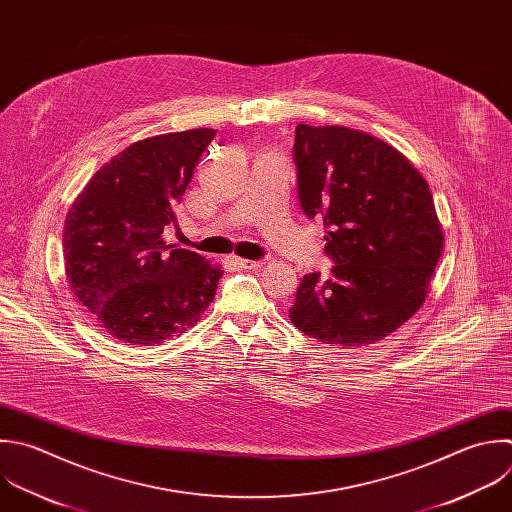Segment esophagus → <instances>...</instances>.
Returning a JSON list of instances; mask_svg holds the SVG:
<instances>
[{
    "label": "esophagus",
    "mask_w": 512,
    "mask_h": 512,
    "mask_svg": "<svg viewBox=\"0 0 512 512\" xmlns=\"http://www.w3.org/2000/svg\"><path fill=\"white\" fill-rule=\"evenodd\" d=\"M232 262L238 266V268H244V270H258L262 268V260H244V258H232Z\"/></svg>",
    "instance_id": "esophagus-1"
}]
</instances>
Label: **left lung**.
I'll return each instance as SVG.
<instances>
[{"instance_id":"8db88e82","label":"left lung","mask_w":512,"mask_h":512,"mask_svg":"<svg viewBox=\"0 0 512 512\" xmlns=\"http://www.w3.org/2000/svg\"><path fill=\"white\" fill-rule=\"evenodd\" d=\"M298 200L322 218L332 274H306L290 320L330 346H366L424 302L442 228L422 174L390 144L344 126H296Z\"/></svg>"}]
</instances>
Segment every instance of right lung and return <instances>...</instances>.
Segmentation results:
<instances>
[{
	"instance_id": "1",
	"label": "right lung",
	"mask_w": 512,
	"mask_h": 512,
	"mask_svg": "<svg viewBox=\"0 0 512 512\" xmlns=\"http://www.w3.org/2000/svg\"><path fill=\"white\" fill-rule=\"evenodd\" d=\"M208 128L140 140L104 164L64 226L68 282L106 332L156 346L192 328L216 296L222 268L166 244L174 208L214 140Z\"/></svg>"
}]
</instances>
